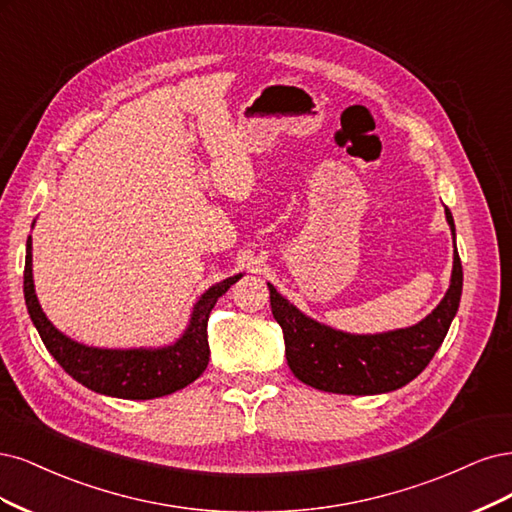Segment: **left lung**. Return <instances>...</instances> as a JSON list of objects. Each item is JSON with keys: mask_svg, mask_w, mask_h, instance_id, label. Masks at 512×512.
Listing matches in <instances>:
<instances>
[{"mask_svg": "<svg viewBox=\"0 0 512 512\" xmlns=\"http://www.w3.org/2000/svg\"><path fill=\"white\" fill-rule=\"evenodd\" d=\"M447 221L455 238L449 208ZM464 272L453 251L451 287L442 302L421 323L387 334L353 336L308 319L272 285V315L283 327L285 355L298 381L329 393L374 395L404 387L417 378L436 355L459 308Z\"/></svg>", "mask_w": 512, "mask_h": 512, "instance_id": "8db88e82", "label": "left lung"}]
</instances>
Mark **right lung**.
<instances>
[{
	"label": "right lung",
	"instance_id": "obj_1",
	"mask_svg": "<svg viewBox=\"0 0 512 512\" xmlns=\"http://www.w3.org/2000/svg\"><path fill=\"white\" fill-rule=\"evenodd\" d=\"M232 276L210 287L197 300L187 332L172 346L146 351H112L93 349L63 336L46 319L36 298L34 276H31V238H27L23 291L29 317L34 321L44 346L57 364L80 385L91 391L112 395L123 400H153L187 387L200 376L210 357L208 346V317L221 295L240 278Z\"/></svg>",
	"mask_w": 512,
	"mask_h": 512
}]
</instances>
